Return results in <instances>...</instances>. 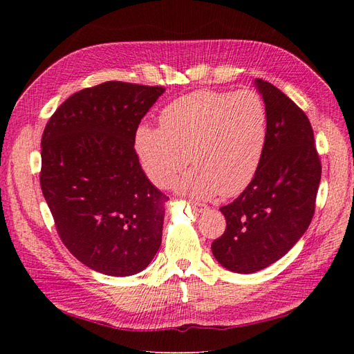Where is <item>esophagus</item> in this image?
I'll return each mask as SVG.
<instances>
[{
    "label": "esophagus",
    "mask_w": 354,
    "mask_h": 354,
    "mask_svg": "<svg viewBox=\"0 0 354 354\" xmlns=\"http://www.w3.org/2000/svg\"><path fill=\"white\" fill-rule=\"evenodd\" d=\"M190 205H192V208H194V211H196V212H202V211L207 209L205 205H199V203H194V202H192Z\"/></svg>",
    "instance_id": "34e87169"
}]
</instances>
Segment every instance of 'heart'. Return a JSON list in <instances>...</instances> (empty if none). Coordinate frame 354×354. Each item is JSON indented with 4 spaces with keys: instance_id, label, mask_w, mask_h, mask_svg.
Here are the masks:
<instances>
[{
    "instance_id": "obj_1",
    "label": "heart",
    "mask_w": 354,
    "mask_h": 354,
    "mask_svg": "<svg viewBox=\"0 0 354 354\" xmlns=\"http://www.w3.org/2000/svg\"><path fill=\"white\" fill-rule=\"evenodd\" d=\"M269 116L263 99L251 90H199L183 95L159 115V128L140 125L134 152L145 176L159 189L189 162L176 192L195 201L220 194L236 196L250 186L264 156Z\"/></svg>"
}]
</instances>
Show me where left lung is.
<instances>
[{"mask_svg": "<svg viewBox=\"0 0 354 354\" xmlns=\"http://www.w3.org/2000/svg\"><path fill=\"white\" fill-rule=\"evenodd\" d=\"M254 84L269 116L264 156L250 186L220 208L226 230L211 245L223 267L245 274L282 259L303 236L322 174L307 115L270 82Z\"/></svg>", "mask_w": 354, "mask_h": 354, "instance_id": "left-lung-1", "label": "left lung"}]
</instances>
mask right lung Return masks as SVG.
Returning a JSON list of instances; mask_svg holds the SVG:
<instances>
[{"label":"right lung","instance_id":"add662e5","mask_svg":"<svg viewBox=\"0 0 354 354\" xmlns=\"http://www.w3.org/2000/svg\"><path fill=\"white\" fill-rule=\"evenodd\" d=\"M164 91L121 81L84 88L42 133L39 183L59 236L99 273L142 272L162 241L168 198L140 168L134 134Z\"/></svg>","mask_w":354,"mask_h":354}]
</instances>
